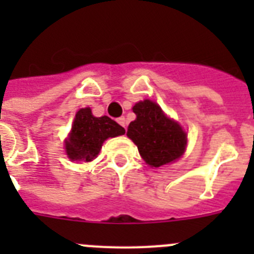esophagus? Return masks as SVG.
Wrapping results in <instances>:
<instances>
[{
  "instance_id": "1",
  "label": "esophagus",
  "mask_w": 254,
  "mask_h": 254,
  "mask_svg": "<svg viewBox=\"0 0 254 254\" xmlns=\"http://www.w3.org/2000/svg\"><path fill=\"white\" fill-rule=\"evenodd\" d=\"M117 122L120 123V125L122 126V127H125V128H127V121H126L125 117H120V118L117 120Z\"/></svg>"
}]
</instances>
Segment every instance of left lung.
<instances>
[{
  "mask_svg": "<svg viewBox=\"0 0 254 254\" xmlns=\"http://www.w3.org/2000/svg\"><path fill=\"white\" fill-rule=\"evenodd\" d=\"M132 109L136 120L129 123L127 136L137 145L146 164L159 168L181 158L187 145V134L181 126L151 100L137 103Z\"/></svg>",
  "mask_w": 254,
  "mask_h": 254,
  "instance_id": "1",
  "label": "left lung"
}]
</instances>
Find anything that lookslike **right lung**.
Here are the masks:
<instances>
[{"label": "right lung", "mask_w": 254, "mask_h": 254, "mask_svg": "<svg viewBox=\"0 0 254 254\" xmlns=\"http://www.w3.org/2000/svg\"><path fill=\"white\" fill-rule=\"evenodd\" d=\"M125 128L109 117H94L90 108L76 113L69 138L64 143L71 160L91 161L99 154L103 142L125 133Z\"/></svg>", "instance_id": "add662e5"}]
</instances>
